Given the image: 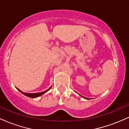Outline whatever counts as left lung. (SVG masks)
Here are the masks:
<instances>
[{
    "mask_svg": "<svg viewBox=\"0 0 129 129\" xmlns=\"http://www.w3.org/2000/svg\"><path fill=\"white\" fill-rule=\"evenodd\" d=\"M82 97H83V96H82ZM85 98V99H87V98Z\"/></svg>",
    "mask_w": 129,
    "mask_h": 129,
    "instance_id": "left-lung-1",
    "label": "left lung"
}]
</instances>
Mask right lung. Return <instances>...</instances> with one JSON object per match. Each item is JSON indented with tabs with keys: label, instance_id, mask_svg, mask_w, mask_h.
Segmentation results:
<instances>
[{
	"label": "right lung",
	"instance_id": "right-lung-1",
	"mask_svg": "<svg viewBox=\"0 0 129 129\" xmlns=\"http://www.w3.org/2000/svg\"><path fill=\"white\" fill-rule=\"evenodd\" d=\"M51 87L48 88V90H45V91H42V92H41V93H24V92H23V91H22L21 90H20L19 89H18V88H17V89L19 91H20V92H21V93H22V94H24V95L26 96L29 97V98H37V97H38V96H41V95H42V94H44V93L47 92V91H48V90H49L50 89V88H51Z\"/></svg>",
	"mask_w": 129,
	"mask_h": 129
}]
</instances>
